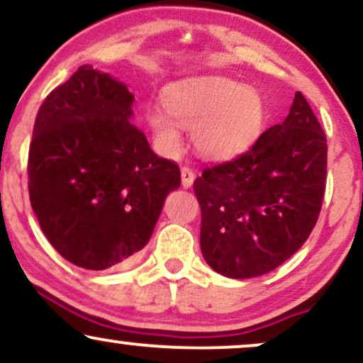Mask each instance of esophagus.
<instances>
[{"label":"esophagus","mask_w":363,"mask_h":363,"mask_svg":"<svg viewBox=\"0 0 363 363\" xmlns=\"http://www.w3.org/2000/svg\"><path fill=\"white\" fill-rule=\"evenodd\" d=\"M181 177H182V187H184V189H189L191 186H193V182H194V179H196V174H194V170L193 169H189V167H182L181 169Z\"/></svg>","instance_id":"1"}]
</instances>
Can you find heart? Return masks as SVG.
<instances>
[{"mask_svg": "<svg viewBox=\"0 0 363 363\" xmlns=\"http://www.w3.org/2000/svg\"><path fill=\"white\" fill-rule=\"evenodd\" d=\"M162 108L143 113L155 147L164 155L181 148V126H191L194 150L208 160H230L255 142L264 123L259 91L223 76H198L172 82L162 93Z\"/></svg>", "mask_w": 363, "mask_h": 363, "instance_id": "b5f03b06", "label": "heart"}]
</instances>
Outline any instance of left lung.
<instances>
[{
  "label": "left lung",
  "instance_id": "obj_1",
  "mask_svg": "<svg viewBox=\"0 0 363 363\" xmlns=\"http://www.w3.org/2000/svg\"><path fill=\"white\" fill-rule=\"evenodd\" d=\"M326 135L306 98L231 162L196 177L201 252L213 270L252 279L277 269L303 247L321 211Z\"/></svg>",
  "mask_w": 363,
  "mask_h": 363
}]
</instances>
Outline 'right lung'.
I'll return each instance as SVG.
<instances>
[{"instance_id":"add662e5","label":"right lung","mask_w":363,"mask_h":363,"mask_svg":"<svg viewBox=\"0 0 363 363\" xmlns=\"http://www.w3.org/2000/svg\"><path fill=\"white\" fill-rule=\"evenodd\" d=\"M135 96L81 65L38 110L28 154L30 203L50 245L77 267H120L147 245L181 170L135 126Z\"/></svg>"}]
</instances>
